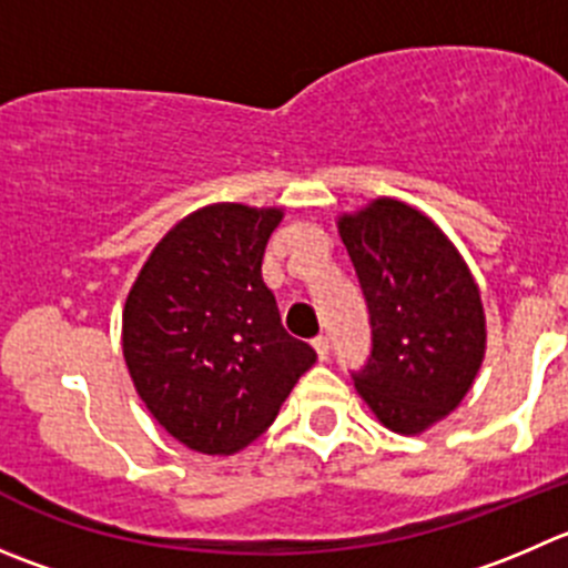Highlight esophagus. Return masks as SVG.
Listing matches in <instances>:
<instances>
[{
  "label": "esophagus",
  "mask_w": 568,
  "mask_h": 568,
  "mask_svg": "<svg viewBox=\"0 0 568 568\" xmlns=\"http://www.w3.org/2000/svg\"><path fill=\"white\" fill-rule=\"evenodd\" d=\"M312 345H315L317 356H321V359H326V356H328V337H326V334H317V337L312 339Z\"/></svg>",
  "instance_id": "34e87169"
}]
</instances>
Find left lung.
Wrapping results in <instances>:
<instances>
[{
	"instance_id": "obj_1",
	"label": "left lung",
	"mask_w": 568,
	"mask_h": 568,
	"mask_svg": "<svg viewBox=\"0 0 568 568\" xmlns=\"http://www.w3.org/2000/svg\"><path fill=\"white\" fill-rule=\"evenodd\" d=\"M368 304L371 354L351 371L393 432L415 435L452 413L485 354L479 290L443 231L398 200L339 220Z\"/></svg>"
}]
</instances>
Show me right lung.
<instances>
[{"instance_id":"1","label":"right lung","mask_w":568,"mask_h":568,"mask_svg":"<svg viewBox=\"0 0 568 568\" xmlns=\"http://www.w3.org/2000/svg\"><path fill=\"white\" fill-rule=\"evenodd\" d=\"M278 209L220 203L155 245L122 317L139 396L172 437L203 455L256 440L317 354L281 326L262 258Z\"/></svg>"}]
</instances>
